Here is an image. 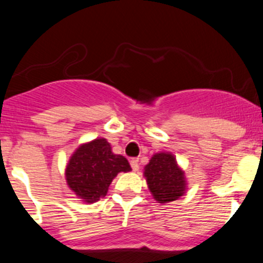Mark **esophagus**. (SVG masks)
I'll return each mask as SVG.
<instances>
[{"mask_svg": "<svg viewBox=\"0 0 263 263\" xmlns=\"http://www.w3.org/2000/svg\"><path fill=\"white\" fill-rule=\"evenodd\" d=\"M131 167H132V170H134L135 172H137L138 170H140V165H138V159L137 158H132L131 159Z\"/></svg>", "mask_w": 263, "mask_h": 263, "instance_id": "esophagus-1", "label": "esophagus"}]
</instances>
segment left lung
<instances>
[{
  "label": "left lung",
  "mask_w": 263,
  "mask_h": 263,
  "mask_svg": "<svg viewBox=\"0 0 263 263\" xmlns=\"http://www.w3.org/2000/svg\"><path fill=\"white\" fill-rule=\"evenodd\" d=\"M144 176L158 203H170L182 197L185 189L184 173L170 153H157L144 167Z\"/></svg>",
  "instance_id": "8db88e82"
}]
</instances>
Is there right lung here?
Segmentation results:
<instances>
[{
    "label": "right lung",
    "instance_id": "obj_1",
    "mask_svg": "<svg viewBox=\"0 0 263 263\" xmlns=\"http://www.w3.org/2000/svg\"><path fill=\"white\" fill-rule=\"evenodd\" d=\"M131 165L121 155H115L110 143L99 138L83 144L66 167V182L70 189L86 203L100 200L117 173L129 172Z\"/></svg>",
    "mask_w": 263,
    "mask_h": 263
}]
</instances>
